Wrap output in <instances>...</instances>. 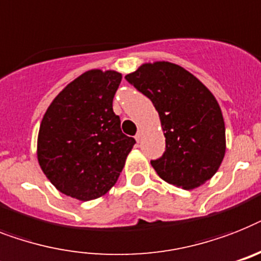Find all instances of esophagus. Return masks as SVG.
<instances>
[{"instance_id":"obj_1","label":"esophagus","mask_w":261,"mask_h":261,"mask_svg":"<svg viewBox=\"0 0 261 261\" xmlns=\"http://www.w3.org/2000/svg\"><path fill=\"white\" fill-rule=\"evenodd\" d=\"M141 137H143V130H139V132H137V135L135 136V139L137 140V141H140V140H141Z\"/></svg>"}]
</instances>
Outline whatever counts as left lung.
I'll return each instance as SVG.
<instances>
[{
	"instance_id": "1",
	"label": "left lung",
	"mask_w": 261,
	"mask_h": 261,
	"mask_svg": "<svg viewBox=\"0 0 261 261\" xmlns=\"http://www.w3.org/2000/svg\"><path fill=\"white\" fill-rule=\"evenodd\" d=\"M125 79L153 102L165 136V152L150 161L164 181L195 189L208 181L225 156V124L208 88L173 62H145Z\"/></svg>"
}]
</instances>
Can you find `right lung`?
I'll list each match as a JSON object with an SVG mask.
<instances>
[{
    "mask_svg": "<svg viewBox=\"0 0 261 261\" xmlns=\"http://www.w3.org/2000/svg\"><path fill=\"white\" fill-rule=\"evenodd\" d=\"M121 79L90 69L56 96L41 121L38 164L56 189L80 201L109 192L136 143L112 105Z\"/></svg>",
    "mask_w": 261,
    "mask_h": 261,
    "instance_id": "1",
    "label": "right lung"
}]
</instances>
